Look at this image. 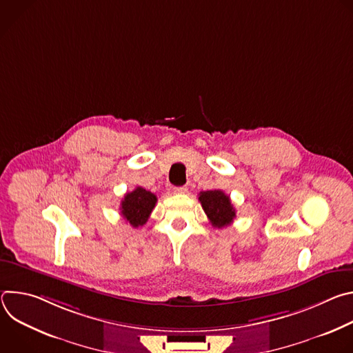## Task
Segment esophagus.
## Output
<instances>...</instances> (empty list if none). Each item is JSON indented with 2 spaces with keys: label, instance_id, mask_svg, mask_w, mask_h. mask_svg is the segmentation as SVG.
I'll list each match as a JSON object with an SVG mask.
<instances>
[{
  "label": "esophagus",
  "instance_id": "1",
  "mask_svg": "<svg viewBox=\"0 0 353 353\" xmlns=\"http://www.w3.org/2000/svg\"><path fill=\"white\" fill-rule=\"evenodd\" d=\"M188 191V188L185 187V185H183V187H174L173 188V192L174 194H185Z\"/></svg>",
  "mask_w": 353,
  "mask_h": 353
}]
</instances>
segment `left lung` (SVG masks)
I'll return each mask as SVG.
<instances>
[{"mask_svg":"<svg viewBox=\"0 0 353 353\" xmlns=\"http://www.w3.org/2000/svg\"><path fill=\"white\" fill-rule=\"evenodd\" d=\"M198 199L214 228H226L236 218V210L232 205L230 196L222 190L201 191Z\"/></svg>","mask_w":353,"mask_h":353,"instance_id":"8db88e82","label":"left lung"}]
</instances>
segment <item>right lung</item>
I'll return each instance as SVG.
<instances>
[{
	"label": "right lung",
	"mask_w": 353,
	"mask_h": 353,
	"mask_svg": "<svg viewBox=\"0 0 353 353\" xmlns=\"http://www.w3.org/2000/svg\"><path fill=\"white\" fill-rule=\"evenodd\" d=\"M157 195L142 187H137L131 192H127L121 201V215L132 226H143L149 219L150 212L157 204Z\"/></svg>",
	"instance_id": "1"
}]
</instances>
